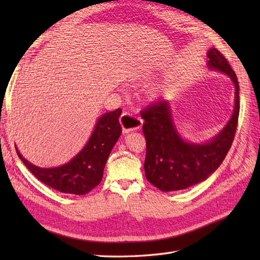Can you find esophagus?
Wrapping results in <instances>:
<instances>
[{
    "mask_svg": "<svg viewBox=\"0 0 260 260\" xmlns=\"http://www.w3.org/2000/svg\"><path fill=\"white\" fill-rule=\"evenodd\" d=\"M119 121L123 127L124 133H129L131 131L140 129L143 125V119L139 116L132 113H123L119 117Z\"/></svg>",
    "mask_w": 260,
    "mask_h": 260,
    "instance_id": "obj_1",
    "label": "esophagus"
}]
</instances>
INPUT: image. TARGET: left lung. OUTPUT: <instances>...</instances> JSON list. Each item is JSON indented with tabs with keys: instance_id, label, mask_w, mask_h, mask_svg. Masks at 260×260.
<instances>
[{
	"instance_id": "1",
	"label": "left lung",
	"mask_w": 260,
	"mask_h": 260,
	"mask_svg": "<svg viewBox=\"0 0 260 260\" xmlns=\"http://www.w3.org/2000/svg\"><path fill=\"white\" fill-rule=\"evenodd\" d=\"M209 69L230 77L235 85V109L228 124L206 144L185 142L175 128L167 99H158L141 113L146 139L145 175L161 191L183 190L209 178L222 163L233 144L239 117V84L228 60L215 48L208 52Z\"/></svg>"
}]
</instances>
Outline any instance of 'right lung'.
<instances>
[{
	"mask_svg": "<svg viewBox=\"0 0 260 260\" xmlns=\"http://www.w3.org/2000/svg\"><path fill=\"white\" fill-rule=\"evenodd\" d=\"M120 114L121 109L118 108L101 116L85 147L61 167L38 168L27 162L15 147L16 153L27 170L42 183L62 193L84 196L101 183L105 164L121 134L118 120Z\"/></svg>",
	"mask_w": 260,
	"mask_h": 260,
	"instance_id": "1",
	"label": "right lung"
}]
</instances>
